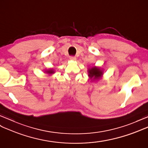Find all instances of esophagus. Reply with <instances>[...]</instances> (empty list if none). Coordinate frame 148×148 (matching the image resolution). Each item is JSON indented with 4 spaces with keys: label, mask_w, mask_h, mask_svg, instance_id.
<instances>
[{
    "label": "esophagus",
    "mask_w": 148,
    "mask_h": 148,
    "mask_svg": "<svg viewBox=\"0 0 148 148\" xmlns=\"http://www.w3.org/2000/svg\"><path fill=\"white\" fill-rule=\"evenodd\" d=\"M70 59L71 60H76V57L75 56H70Z\"/></svg>",
    "instance_id": "34e87169"
}]
</instances>
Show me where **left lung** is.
I'll list each match as a JSON object with an SVG mask.
<instances>
[{"mask_svg":"<svg viewBox=\"0 0 148 148\" xmlns=\"http://www.w3.org/2000/svg\"><path fill=\"white\" fill-rule=\"evenodd\" d=\"M88 77L93 80H97L102 77L103 75V71L100 68L93 66L88 70Z\"/></svg>","mask_w":148,"mask_h":148,"instance_id":"left-lung-1","label":"left lung"}]
</instances>
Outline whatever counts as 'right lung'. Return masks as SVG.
I'll use <instances>...</instances> for the list:
<instances>
[{
    "label": "right lung",
    "mask_w": 148,
    "mask_h": 148,
    "mask_svg": "<svg viewBox=\"0 0 148 148\" xmlns=\"http://www.w3.org/2000/svg\"><path fill=\"white\" fill-rule=\"evenodd\" d=\"M46 72L47 73H48V74H53V73H55V71H54L53 69H49L48 70L46 71Z\"/></svg>",
    "instance_id": "add662e5"
}]
</instances>
